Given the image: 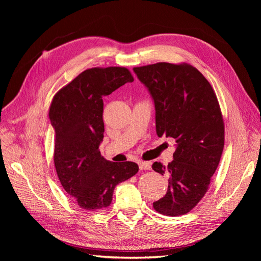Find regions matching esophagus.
Listing matches in <instances>:
<instances>
[{
    "label": "esophagus",
    "mask_w": 261,
    "mask_h": 261,
    "mask_svg": "<svg viewBox=\"0 0 261 261\" xmlns=\"http://www.w3.org/2000/svg\"><path fill=\"white\" fill-rule=\"evenodd\" d=\"M139 164V169L143 171V170H150L151 169V163L150 162H144V161H140L138 162Z\"/></svg>",
    "instance_id": "esophagus-1"
}]
</instances>
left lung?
<instances>
[{"mask_svg": "<svg viewBox=\"0 0 261 261\" xmlns=\"http://www.w3.org/2000/svg\"><path fill=\"white\" fill-rule=\"evenodd\" d=\"M134 72L151 96L159 137L175 139L173 161L152 169L169 177L168 192L153 202L161 215L191 211L208 191L224 147V124L217 96L198 69L188 64H156Z\"/></svg>", "mask_w": 261, "mask_h": 261, "instance_id": "8db88e82", "label": "left lung"}]
</instances>
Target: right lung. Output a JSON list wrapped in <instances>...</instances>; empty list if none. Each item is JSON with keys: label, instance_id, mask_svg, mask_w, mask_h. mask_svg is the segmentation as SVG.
Listing matches in <instances>:
<instances>
[{"label": "right lung", "instance_id": "1", "mask_svg": "<svg viewBox=\"0 0 261 261\" xmlns=\"http://www.w3.org/2000/svg\"><path fill=\"white\" fill-rule=\"evenodd\" d=\"M132 82L125 67L86 69L51 103L55 170L65 192L86 210L110 206L115 186L138 172L135 162H110L99 151L105 133L102 98Z\"/></svg>", "mask_w": 261, "mask_h": 261}]
</instances>
